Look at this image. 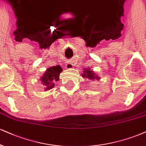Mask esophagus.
I'll use <instances>...</instances> for the list:
<instances>
[{
	"label": "esophagus",
	"mask_w": 146,
	"mask_h": 146,
	"mask_svg": "<svg viewBox=\"0 0 146 146\" xmlns=\"http://www.w3.org/2000/svg\"><path fill=\"white\" fill-rule=\"evenodd\" d=\"M73 67H74V65L72 64L68 63V64H66V68H67V69H72Z\"/></svg>",
	"instance_id": "1"
}]
</instances>
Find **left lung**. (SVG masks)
I'll list each match as a JSON object with an SVG mask.
<instances>
[{
  "instance_id": "8db88e82",
  "label": "left lung",
  "mask_w": 146,
  "mask_h": 146,
  "mask_svg": "<svg viewBox=\"0 0 146 146\" xmlns=\"http://www.w3.org/2000/svg\"><path fill=\"white\" fill-rule=\"evenodd\" d=\"M82 77L84 78H87L89 80H99L100 79V77H99L98 75H96L95 74L93 70H91L89 68L87 69H84L83 71V74H82Z\"/></svg>"
}]
</instances>
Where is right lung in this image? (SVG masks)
Instances as JSON below:
<instances>
[{
    "instance_id": "obj_1",
    "label": "right lung",
    "mask_w": 146,
    "mask_h": 146,
    "mask_svg": "<svg viewBox=\"0 0 146 146\" xmlns=\"http://www.w3.org/2000/svg\"><path fill=\"white\" fill-rule=\"evenodd\" d=\"M62 68L60 66H53L48 68L45 72L43 74V76L40 78L42 84L44 86V90L48 91L53 89L54 87L55 81H58L59 79V75L62 72Z\"/></svg>"
}]
</instances>
